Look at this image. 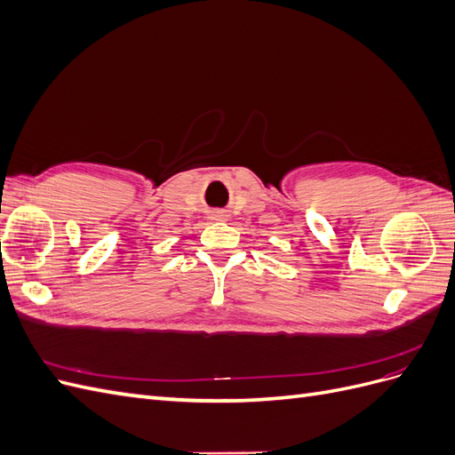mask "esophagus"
<instances>
[{"label": "esophagus", "mask_w": 455, "mask_h": 455, "mask_svg": "<svg viewBox=\"0 0 455 455\" xmlns=\"http://www.w3.org/2000/svg\"><path fill=\"white\" fill-rule=\"evenodd\" d=\"M214 216H216V218H222V216H224V214H222V212H216V214H214Z\"/></svg>", "instance_id": "34e87169"}]
</instances>
